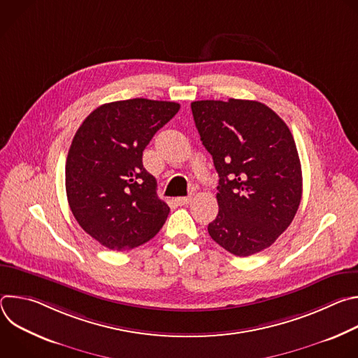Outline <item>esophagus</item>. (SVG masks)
I'll return each mask as SVG.
<instances>
[{"mask_svg": "<svg viewBox=\"0 0 358 358\" xmlns=\"http://www.w3.org/2000/svg\"><path fill=\"white\" fill-rule=\"evenodd\" d=\"M191 199H192L191 195H188V196H178V198H176V202L178 203V206H187V203H189Z\"/></svg>", "mask_w": 358, "mask_h": 358, "instance_id": "1", "label": "esophagus"}]
</instances>
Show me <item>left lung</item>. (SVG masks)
Listing matches in <instances>:
<instances>
[{"instance_id":"8db88e82","label":"left lung","mask_w":358,"mask_h":358,"mask_svg":"<svg viewBox=\"0 0 358 358\" xmlns=\"http://www.w3.org/2000/svg\"><path fill=\"white\" fill-rule=\"evenodd\" d=\"M191 110L220 176L210 236L236 257L269 248L301 199V167L286 123L257 100H198Z\"/></svg>"}]
</instances>
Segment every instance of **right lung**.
I'll return each instance as SVG.
<instances>
[{"label":"right lung","mask_w":358,"mask_h":358,"mask_svg":"<svg viewBox=\"0 0 358 358\" xmlns=\"http://www.w3.org/2000/svg\"><path fill=\"white\" fill-rule=\"evenodd\" d=\"M180 110L176 101L143 97L94 109L78 129L66 159V195L82 229L112 250L155 236L170 208L143 167L150 140Z\"/></svg>","instance_id":"obj_1"}]
</instances>
